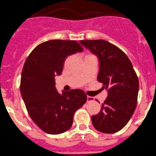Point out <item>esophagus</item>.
Listing matches in <instances>:
<instances>
[{"label": "esophagus", "mask_w": 156, "mask_h": 156, "mask_svg": "<svg viewBox=\"0 0 156 156\" xmlns=\"http://www.w3.org/2000/svg\"><path fill=\"white\" fill-rule=\"evenodd\" d=\"M93 101V98L92 96H87V102H91Z\"/></svg>", "instance_id": "34e87169"}]
</instances>
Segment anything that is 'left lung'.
<instances>
[{
	"label": "left lung",
	"instance_id": "1",
	"mask_svg": "<svg viewBox=\"0 0 156 156\" xmlns=\"http://www.w3.org/2000/svg\"><path fill=\"white\" fill-rule=\"evenodd\" d=\"M99 60L97 80L107 92L101 110L91 117L98 131L114 133L123 128L133 115L139 93V80L123 51L103 40L80 41Z\"/></svg>",
	"mask_w": 156,
	"mask_h": 156
}]
</instances>
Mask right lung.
Here are the masks:
<instances>
[{
  "label": "right lung",
  "instance_id": "right-lung-1",
  "mask_svg": "<svg viewBox=\"0 0 156 156\" xmlns=\"http://www.w3.org/2000/svg\"><path fill=\"white\" fill-rule=\"evenodd\" d=\"M83 50L76 41L51 40L35 47L25 61L20 79L22 99L30 118L45 133L67 131L75 112L87 102L82 90L59 93L55 87V76L61 75L66 57Z\"/></svg>",
  "mask_w": 156,
  "mask_h": 156
}]
</instances>
